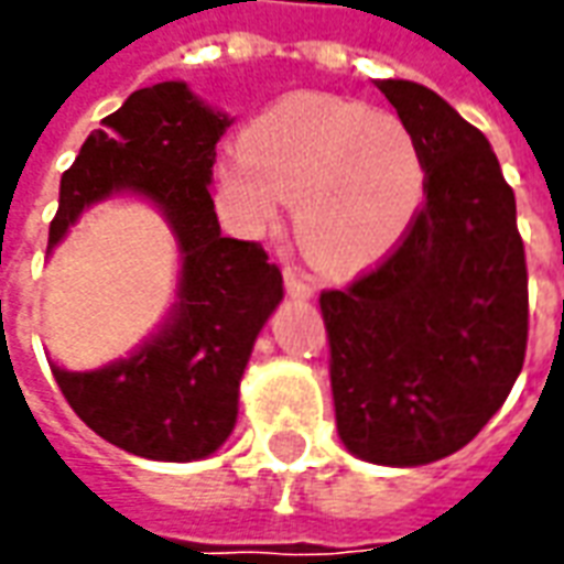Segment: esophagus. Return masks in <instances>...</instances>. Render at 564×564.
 <instances>
[{
    "instance_id": "esophagus-1",
    "label": "esophagus",
    "mask_w": 564,
    "mask_h": 564,
    "mask_svg": "<svg viewBox=\"0 0 564 564\" xmlns=\"http://www.w3.org/2000/svg\"><path fill=\"white\" fill-rule=\"evenodd\" d=\"M283 283H286V290L293 295H302V299L314 295V278L305 274L302 269H295V265H286V269H283Z\"/></svg>"
}]
</instances>
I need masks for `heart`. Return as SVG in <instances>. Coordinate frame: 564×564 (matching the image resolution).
<instances>
[{"instance_id": "obj_1", "label": "heart", "mask_w": 564, "mask_h": 564, "mask_svg": "<svg viewBox=\"0 0 564 564\" xmlns=\"http://www.w3.org/2000/svg\"><path fill=\"white\" fill-rule=\"evenodd\" d=\"M223 198L247 226L293 202L295 235L326 269L387 253L425 193V162L402 117L323 93L274 102L220 162Z\"/></svg>"}]
</instances>
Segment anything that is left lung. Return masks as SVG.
<instances>
[{
	"mask_svg": "<svg viewBox=\"0 0 564 564\" xmlns=\"http://www.w3.org/2000/svg\"><path fill=\"white\" fill-rule=\"evenodd\" d=\"M425 162L423 205L387 257L323 290L335 423L378 465H425L508 399L529 341L517 198L477 127L414 80H378Z\"/></svg>",
	"mask_w": 564,
	"mask_h": 564,
	"instance_id": "1",
	"label": "left lung"
}]
</instances>
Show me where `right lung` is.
Masks as SVG:
<instances>
[{
    "label": "right lung",
    "instance_id": "right-lung-1",
    "mask_svg": "<svg viewBox=\"0 0 564 564\" xmlns=\"http://www.w3.org/2000/svg\"><path fill=\"white\" fill-rule=\"evenodd\" d=\"M226 127L181 80L153 84L105 117L59 181L47 247L87 205L129 189L160 205L184 253L172 319L139 354L96 371L51 366L72 411L144 459H202L229 437L253 341L283 299L262 245L226 238L214 214L208 184Z\"/></svg>",
    "mask_w": 564,
    "mask_h": 564
}]
</instances>
